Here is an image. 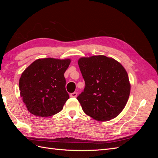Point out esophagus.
I'll return each mask as SVG.
<instances>
[{"label": "esophagus", "mask_w": 158, "mask_h": 158, "mask_svg": "<svg viewBox=\"0 0 158 158\" xmlns=\"http://www.w3.org/2000/svg\"><path fill=\"white\" fill-rule=\"evenodd\" d=\"M70 96L71 98H76V96H77V93L76 92H73V93H71L70 94Z\"/></svg>", "instance_id": "obj_1"}]
</instances>
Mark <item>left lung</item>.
Listing matches in <instances>:
<instances>
[{
	"label": "left lung",
	"instance_id": "8db88e82",
	"mask_svg": "<svg viewBox=\"0 0 158 158\" xmlns=\"http://www.w3.org/2000/svg\"><path fill=\"white\" fill-rule=\"evenodd\" d=\"M85 88L77 97L84 112L97 121H106L118 116L125 108L131 85L123 66L104 55L78 60Z\"/></svg>",
	"mask_w": 158,
	"mask_h": 158
}]
</instances>
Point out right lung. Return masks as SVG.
<instances>
[{
	"label": "right lung",
	"instance_id": "right-lung-1",
	"mask_svg": "<svg viewBox=\"0 0 158 158\" xmlns=\"http://www.w3.org/2000/svg\"><path fill=\"white\" fill-rule=\"evenodd\" d=\"M70 63V59H37L23 71L19 88L23 102L31 114L50 117L63 109L69 98L64 74Z\"/></svg>",
	"mask_w": 158,
	"mask_h": 158
}]
</instances>
